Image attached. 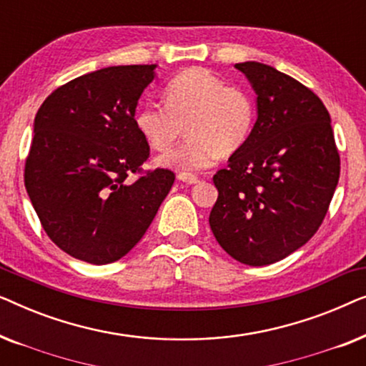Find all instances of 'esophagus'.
Returning <instances> with one entry per match:
<instances>
[{
	"instance_id": "34e87169",
	"label": "esophagus",
	"mask_w": 366,
	"mask_h": 366,
	"mask_svg": "<svg viewBox=\"0 0 366 366\" xmlns=\"http://www.w3.org/2000/svg\"><path fill=\"white\" fill-rule=\"evenodd\" d=\"M178 179H179V182L187 183V184H194V183L199 182L198 177H194V174H189V173H179Z\"/></svg>"
}]
</instances>
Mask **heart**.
Here are the masks:
<instances>
[{
    "instance_id": "b5f03b06",
    "label": "heart",
    "mask_w": 366,
    "mask_h": 366,
    "mask_svg": "<svg viewBox=\"0 0 366 366\" xmlns=\"http://www.w3.org/2000/svg\"><path fill=\"white\" fill-rule=\"evenodd\" d=\"M257 104L248 89L228 84L207 68H188L164 86V104L143 103L134 124L157 152H168L184 129L188 139L159 158L164 167L193 173L244 147L253 132Z\"/></svg>"
}]
</instances>
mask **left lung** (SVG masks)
<instances>
[{
  "instance_id": "obj_1",
  "label": "left lung",
  "mask_w": 366,
  "mask_h": 366,
  "mask_svg": "<svg viewBox=\"0 0 366 366\" xmlns=\"http://www.w3.org/2000/svg\"><path fill=\"white\" fill-rule=\"evenodd\" d=\"M257 93L243 148L213 177L209 227L224 252L249 267L280 262L317 233L340 178L332 119L317 94L273 66L237 63Z\"/></svg>"
}]
</instances>
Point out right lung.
I'll list each match as a JSON object with an SVG mask.
<instances>
[{"label": "right lung", "instance_id": "add662e5", "mask_svg": "<svg viewBox=\"0 0 366 366\" xmlns=\"http://www.w3.org/2000/svg\"><path fill=\"white\" fill-rule=\"evenodd\" d=\"M154 69L128 64L83 74L38 109L24 187L44 232L73 258H123L173 187V172L163 168L128 179L149 157L134 113Z\"/></svg>", "mask_w": 366, "mask_h": 366}]
</instances>
